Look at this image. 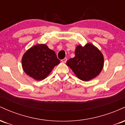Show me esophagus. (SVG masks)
<instances>
[{
  "label": "esophagus",
  "mask_w": 125,
  "mask_h": 125,
  "mask_svg": "<svg viewBox=\"0 0 125 125\" xmlns=\"http://www.w3.org/2000/svg\"><path fill=\"white\" fill-rule=\"evenodd\" d=\"M61 61H62V63H66V61H67V58H65L61 60Z\"/></svg>",
  "instance_id": "1"
}]
</instances>
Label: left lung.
Listing matches in <instances>:
<instances>
[{
  "mask_svg": "<svg viewBox=\"0 0 125 125\" xmlns=\"http://www.w3.org/2000/svg\"><path fill=\"white\" fill-rule=\"evenodd\" d=\"M74 54L75 56L68 60L66 64L79 79L89 81L101 72L104 64V56L94 44L78 45Z\"/></svg>",
  "mask_w": 125,
  "mask_h": 125,
  "instance_id": "obj_1",
  "label": "left lung"
}]
</instances>
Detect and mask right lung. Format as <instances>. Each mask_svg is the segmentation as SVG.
Here are the masks:
<instances>
[{"label":"right lung","mask_w":125,"mask_h":125,"mask_svg":"<svg viewBox=\"0 0 125 125\" xmlns=\"http://www.w3.org/2000/svg\"><path fill=\"white\" fill-rule=\"evenodd\" d=\"M60 63L55 52L46 45L33 46L23 54L21 59L25 72L36 81L44 79L55 66Z\"/></svg>","instance_id":"add662e5"}]
</instances>
